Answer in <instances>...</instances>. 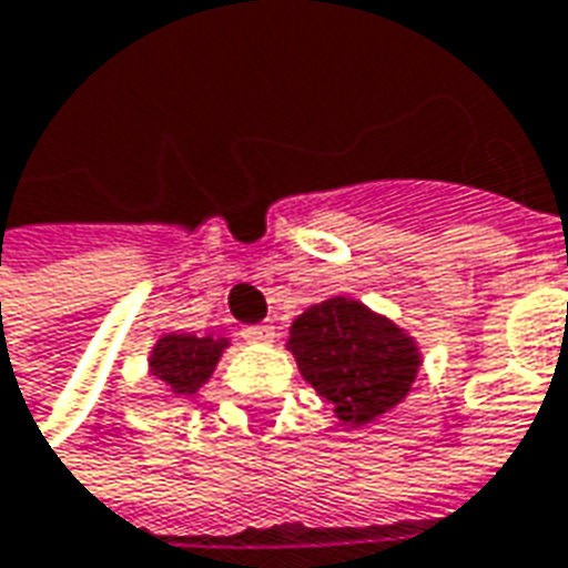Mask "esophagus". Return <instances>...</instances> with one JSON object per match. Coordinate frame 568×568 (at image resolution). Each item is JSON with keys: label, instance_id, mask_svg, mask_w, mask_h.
Listing matches in <instances>:
<instances>
[{"label": "esophagus", "instance_id": "obj_1", "mask_svg": "<svg viewBox=\"0 0 568 568\" xmlns=\"http://www.w3.org/2000/svg\"><path fill=\"white\" fill-rule=\"evenodd\" d=\"M242 335L247 338V342H254V345H266V342H272V338H275V326L254 324V326H247Z\"/></svg>", "mask_w": 568, "mask_h": 568}]
</instances>
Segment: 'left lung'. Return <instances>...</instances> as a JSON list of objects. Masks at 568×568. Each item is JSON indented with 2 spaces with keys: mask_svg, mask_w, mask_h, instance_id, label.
Here are the masks:
<instances>
[{
  "mask_svg": "<svg viewBox=\"0 0 568 568\" xmlns=\"http://www.w3.org/2000/svg\"><path fill=\"white\" fill-rule=\"evenodd\" d=\"M287 347L302 378L345 424H369L403 403L420 366L415 342L399 326L345 296L302 312Z\"/></svg>",
  "mask_w": 568,
  "mask_h": 568,
  "instance_id": "8db88e82",
  "label": "left lung"
}]
</instances>
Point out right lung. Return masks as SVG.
Returning a JSON list of instances; mask_svg holds the SVG:
<instances>
[{
    "label": "right lung",
    "instance_id": "right-lung-1",
    "mask_svg": "<svg viewBox=\"0 0 568 568\" xmlns=\"http://www.w3.org/2000/svg\"><path fill=\"white\" fill-rule=\"evenodd\" d=\"M226 342L217 338H196V335H165L153 347L151 369L165 381L172 393H196L199 384L209 378L214 363L221 357Z\"/></svg>",
    "mask_w": 568,
    "mask_h": 568
}]
</instances>
